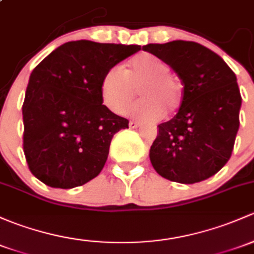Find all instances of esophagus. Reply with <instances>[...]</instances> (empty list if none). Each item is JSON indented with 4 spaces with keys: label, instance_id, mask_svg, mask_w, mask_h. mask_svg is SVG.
I'll list each match as a JSON object with an SVG mask.
<instances>
[{
    "label": "esophagus",
    "instance_id": "34e87169",
    "mask_svg": "<svg viewBox=\"0 0 254 254\" xmlns=\"http://www.w3.org/2000/svg\"><path fill=\"white\" fill-rule=\"evenodd\" d=\"M129 127H131V129H135V127H140V124H138L137 122H134V120H131V122L129 123Z\"/></svg>",
    "mask_w": 254,
    "mask_h": 254
}]
</instances>
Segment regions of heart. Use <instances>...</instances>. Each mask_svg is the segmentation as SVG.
I'll return each mask as SVG.
<instances>
[{"label":"heart","instance_id":"obj_1","mask_svg":"<svg viewBox=\"0 0 254 254\" xmlns=\"http://www.w3.org/2000/svg\"><path fill=\"white\" fill-rule=\"evenodd\" d=\"M169 73V65L161 58L138 53L130 58L124 70L113 66L103 75L100 89L103 105L113 113H124L138 87L142 98L129 109V114L145 122L158 120L164 111L174 112L181 101L180 89Z\"/></svg>","mask_w":254,"mask_h":254}]
</instances>
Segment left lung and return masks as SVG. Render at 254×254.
<instances>
[{
	"label": "left lung",
	"instance_id": "left-lung-1",
	"mask_svg": "<svg viewBox=\"0 0 254 254\" xmlns=\"http://www.w3.org/2000/svg\"><path fill=\"white\" fill-rule=\"evenodd\" d=\"M143 51L172 66L184 85L173 119L158 125L149 159L163 178L194 184L217 174L230 159L242 98L223 58L193 41L148 44Z\"/></svg>",
	"mask_w": 254,
	"mask_h": 254
}]
</instances>
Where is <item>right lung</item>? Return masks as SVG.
<instances>
[{
  "mask_svg": "<svg viewBox=\"0 0 254 254\" xmlns=\"http://www.w3.org/2000/svg\"><path fill=\"white\" fill-rule=\"evenodd\" d=\"M140 50L78 40L37 64L23 105L24 153L35 178L51 188L73 189L100 174L114 134L129 127V120L102 105L101 81Z\"/></svg>",
  "mask_w": 254,
  "mask_h": 254,
  "instance_id": "add662e5",
  "label": "right lung"
}]
</instances>
